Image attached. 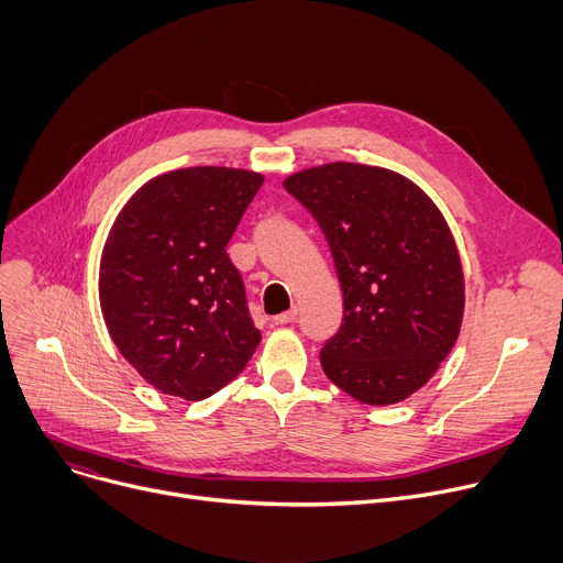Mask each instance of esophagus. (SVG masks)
I'll return each instance as SVG.
<instances>
[{"mask_svg": "<svg viewBox=\"0 0 563 563\" xmlns=\"http://www.w3.org/2000/svg\"><path fill=\"white\" fill-rule=\"evenodd\" d=\"M296 317H298V308L294 306V308H289L287 312L278 314V317H276V323H291V321H296Z\"/></svg>", "mask_w": 563, "mask_h": 563, "instance_id": "34e87169", "label": "esophagus"}]
</instances>
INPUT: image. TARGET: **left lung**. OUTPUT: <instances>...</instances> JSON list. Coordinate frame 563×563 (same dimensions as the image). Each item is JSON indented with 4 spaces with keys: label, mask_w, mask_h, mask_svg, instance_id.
<instances>
[{
    "label": "left lung",
    "mask_w": 563,
    "mask_h": 563,
    "mask_svg": "<svg viewBox=\"0 0 563 563\" xmlns=\"http://www.w3.org/2000/svg\"><path fill=\"white\" fill-rule=\"evenodd\" d=\"M283 185L319 221L342 285L323 373L364 405L405 400L439 371L464 319L462 260L441 210L415 180L360 163L301 169Z\"/></svg>",
    "instance_id": "1"
}]
</instances>
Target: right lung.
<instances>
[{
	"label": "right lung",
	"instance_id": "1",
	"mask_svg": "<svg viewBox=\"0 0 563 563\" xmlns=\"http://www.w3.org/2000/svg\"><path fill=\"white\" fill-rule=\"evenodd\" d=\"M265 176L185 167L124 203L99 262L110 340L167 396L203 400L235 380L262 334L227 246Z\"/></svg>",
	"mask_w": 563,
	"mask_h": 563
}]
</instances>
